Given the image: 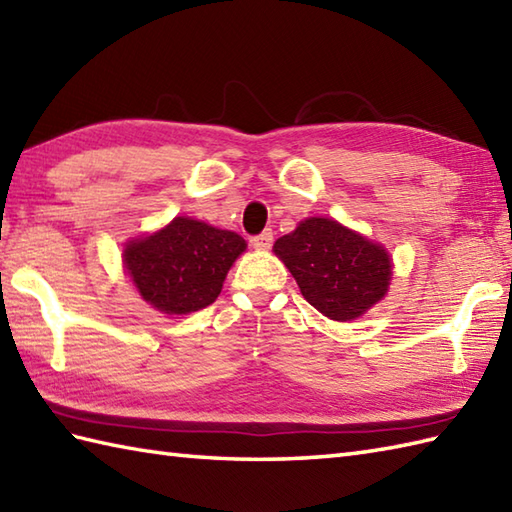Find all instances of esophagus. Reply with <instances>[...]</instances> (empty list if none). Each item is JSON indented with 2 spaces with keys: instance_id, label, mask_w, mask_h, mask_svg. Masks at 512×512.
<instances>
[{
  "instance_id": "34e87169",
  "label": "esophagus",
  "mask_w": 512,
  "mask_h": 512,
  "mask_svg": "<svg viewBox=\"0 0 512 512\" xmlns=\"http://www.w3.org/2000/svg\"><path fill=\"white\" fill-rule=\"evenodd\" d=\"M250 244H253L257 250H266V248H270L273 246V231H264V233H259V235H255L253 239H250Z\"/></svg>"
}]
</instances>
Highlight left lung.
Here are the masks:
<instances>
[{
    "label": "left lung",
    "instance_id": "1",
    "mask_svg": "<svg viewBox=\"0 0 512 512\" xmlns=\"http://www.w3.org/2000/svg\"><path fill=\"white\" fill-rule=\"evenodd\" d=\"M275 253L310 306L334 321L361 317L389 288L387 250L328 217H308L277 239Z\"/></svg>",
    "mask_w": 512,
    "mask_h": 512
}]
</instances>
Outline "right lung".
<instances>
[{"mask_svg":"<svg viewBox=\"0 0 512 512\" xmlns=\"http://www.w3.org/2000/svg\"><path fill=\"white\" fill-rule=\"evenodd\" d=\"M244 248L237 233L176 217L162 231L132 239L123 257L140 297L165 314H189L217 299Z\"/></svg>","mask_w":512,"mask_h":512,"instance_id":"obj_1","label":"right lung"}]
</instances>
